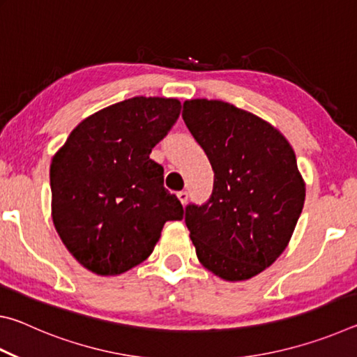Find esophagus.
<instances>
[{"label": "esophagus", "instance_id": "esophagus-1", "mask_svg": "<svg viewBox=\"0 0 357 357\" xmlns=\"http://www.w3.org/2000/svg\"><path fill=\"white\" fill-rule=\"evenodd\" d=\"M178 198H179V202H181V203L185 204V203H187V200H189V192H187V190H181V192H178Z\"/></svg>", "mask_w": 357, "mask_h": 357}]
</instances>
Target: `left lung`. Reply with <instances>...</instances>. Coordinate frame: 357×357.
Masks as SVG:
<instances>
[{
    "label": "left lung",
    "mask_w": 357,
    "mask_h": 357,
    "mask_svg": "<svg viewBox=\"0 0 357 357\" xmlns=\"http://www.w3.org/2000/svg\"><path fill=\"white\" fill-rule=\"evenodd\" d=\"M183 119L214 170L209 200L185 206L197 257L223 280L250 279L285 250L304 208L294 151L269 123L228 102L185 100Z\"/></svg>",
    "instance_id": "left-lung-1"
}]
</instances>
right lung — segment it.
I'll list each match as a JSON object with an SVG mask.
<instances>
[{"mask_svg":"<svg viewBox=\"0 0 357 357\" xmlns=\"http://www.w3.org/2000/svg\"><path fill=\"white\" fill-rule=\"evenodd\" d=\"M181 113L178 99L132 98L83 119L50 165L52 217L78 263L118 275L144 261L168 220L183 219L149 159Z\"/></svg>","mask_w":357,"mask_h":357,"instance_id":"1","label":"right lung"}]
</instances>
